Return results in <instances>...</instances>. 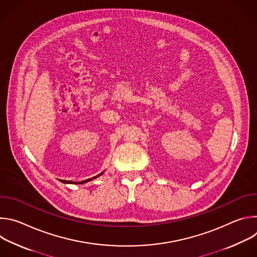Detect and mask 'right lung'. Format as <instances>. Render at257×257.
<instances>
[{
    "mask_svg": "<svg viewBox=\"0 0 257 257\" xmlns=\"http://www.w3.org/2000/svg\"><path fill=\"white\" fill-rule=\"evenodd\" d=\"M103 174V172L102 173H100V174H98L97 176H94V177H92V178H90V179H87V180H84V181H81V182H72V181H62L63 183H68V184H69V183H70V184H72V183H76V184H83V183H86V182H89V181H91V180H93V179H96L97 177H99L100 175H102Z\"/></svg>",
    "mask_w": 257,
    "mask_h": 257,
    "instance_id": "obj_1",
    "label": "right lung"
}]
</instances>
